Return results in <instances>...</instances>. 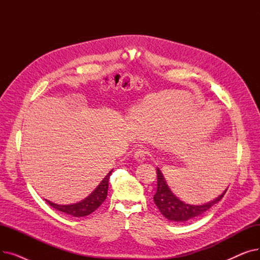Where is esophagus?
I'll return each instance as SVG.
<instances>
[{
  "label": "esophagus",
  "instance_id": "obj_1",
  "mask_svg": "<svg viewBox=\"0 0 260 260\" xmlns=\"http://www.w3.org/2000/svg\"><path fill=\"white\" fill-rule=\"evenodd\" d=\"M146 156H147V152H146V149H144V148H138L134 154V157H135L136 161H138V162L144 161Z\"/></svg>",
  "mask_w": 260,
  "mask_h": 260
}]
</instances>
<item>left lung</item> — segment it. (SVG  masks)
Returning <instances> with one entry per match:
<instances>
[{
    "label": "left lung",
    "instance_id": "1",
    "mask_svg": "<svg viewBox=\"0 0 260 260\" xmlns=\"http://www.w3.org/2000/svg\"><path fill=\"white\" fill-rule=\"evenodd\" d=\"M226 190L219 197L209 203L202 204V206H192V204L180 201L171 192L161 171L157 169V192L154 195V202L161 214L169 220L183 222L194 219V218L209 211L218 201L222 199Z\"/></svg>",
    "mask_w": 260,
    "mask_h": 260
}]
</instances>
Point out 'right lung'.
Wrapping results in <instances>:
<instances>
[{"instance_id": "right-lung-1", "label": "right lung", "mask_w": 260, "mask_h": 260, "mask_svg": "<svg viewBox=\"0 0 260 260\" xmlns=\"http://www.w3.org/2000/svg\"><path fill=\"white\" fill-rule=\"evenodd\" d=\"M113 171L109 172L107 176H105V178L101 181V183L97 186L93 192L84 200H82L78 203L75 204H68V206H60V204L52 203L48 200V204L53 209H56L57 211H60L62 213H65L67 215H72L74 217H84L92 212L97 210L103 201L106 199L107 196V189H108V180H109V176H111Z\"/></svg>"}]
</instances>
